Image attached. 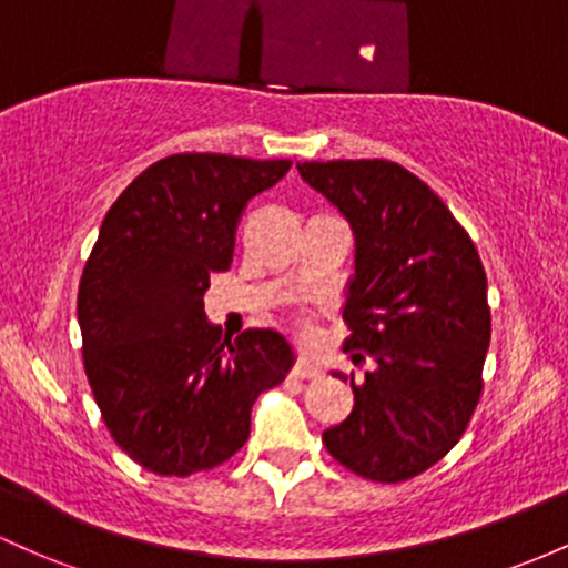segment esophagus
I'll list each match as a JSON object with an SVG mask.
<instances>
[{"instance_id":"1","label":"esophagus","mask_w":568,"mask_h":568,"mask_svg":"<svg viewBox=\"0 0 568 568\" xmlns=\"http://www.w3.org/2000/svg\"><path fill=\"white\" fill-rule=\"evenodd\" d=\"M294 375L296 377H315L317 375V364H313L310 358H298L294 366Z\"/></svg>"}]
</instances>
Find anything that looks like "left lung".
Instances as JSON below:
<instances>
[{
    "label": "left lung",
    "instance_id": "obj_1",
    "mask_svg": "<svg viewBox=\"0 0 568 568\" xmlns=\"http://www.w3.org/2000/svg\"><path fill=\"white\" fill-rule=\"evenodd\" d=\"M296 166L353 229L342 351L372 364L364 383L351 377L353 413L323 445L355 475L404 483L456 447L479 402L490 345L483 261L445 202L394 161Z\"/></svg>",
    "mask_w": 568,
    "mask_h": 568
}]
</instances>
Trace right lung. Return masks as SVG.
<instances>
[{
	"label": "right lung",
	"instance_id": "add662e5",
	"mask_svg": "<svg viewBox=\"0 0 568 568\" xmlns=\"http://www.w3.org/2000/svg\"><path fill=\"white\" fill-rule=\"evenodd\" d=\"M288 170V159L166 155L104 215L78 291L83 364L112 439L153 475L232 458L255 398L294 366L280 332L221 342L204 315L210 274L232 266L242 210Z\"/></svg>",
	"mask_w": 568,
	"mask_h": 568
}]
</instances>
